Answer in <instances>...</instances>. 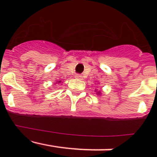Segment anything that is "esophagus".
Wrapping results in <instances>:
<instances>
[{
	"instance_id": "1",
	"label": "esophagus",
	"mask_w": 157,
	"mask_h": 157,
	"mask_svg": "<svg viewBox=\"0 0 157 157\" xmlns=\"http://www.w3.org/2000/svg\"><path fill=\"white\" fill-rule=\"evenodd\" d=\"M75 77L76 78H78V79H82V75H75Z\"/></svg>"
}]
</instances>
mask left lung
I'll return each instance as SVG.
<instances>
[{
  "instance_id": "obj_1",
  "label": "left lung",
  "mask_w": 157,
  "mask_h": 157,
  "mask_svg": "<svg viewBox=\"0 0 157 157\" xmlns=\"http://www.w3.org/2000/svg\"><path fill=\"white\" fill-rule=\"evenodd\" d=\"M95 92L97 95H101V90H95Z\"/></svg>"
}]
</instances>
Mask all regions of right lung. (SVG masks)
<instances>
[{"label":"right lung","instance_id":"obj_1","mask_svg":"<svg viewBox=\"0 0 157 157\" xmlns=\"http://www.w3.org/2000/svg\"><path fill=\"white\" fill-rule=\"evenodd\" d=\"M62 82V81L61 80H59V81H57V82H56L55 83H57V84H59V83H61Z\"/></svg>","mask_w":157,"mask_h":157}]
</instances>
